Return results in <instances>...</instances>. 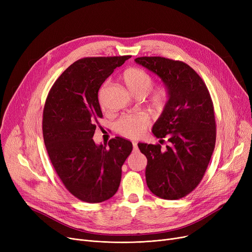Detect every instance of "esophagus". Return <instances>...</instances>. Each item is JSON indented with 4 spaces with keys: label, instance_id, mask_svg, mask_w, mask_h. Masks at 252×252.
Instances as JSON below:
<instances>
[{
    "label": "esophagus",
    "instance_id": "34e87169",
    "mask_svg": "<svg viewBox=\"0 0 252 252\" xmlns=\"http://www.w3.org/2000/svg\"><path fill=\"white\" fill-rule=\"evenodd\" d=\"M139 148H138V144L136 142H133V151L134 152H138Z\"/></svg>",
    "mask_w": 252,
    "mask_h": 252
}]
</instances>
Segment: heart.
Wrapping results in <instances>:
<instances>
[{
    "mask_svg": "<svg viewBox=\"0 0 252 252\" xmlns=\"http://www.w3.org/2000/svg\"><path fill=\"white\" fill-rule=\"evenodd\" d=\"M123 81L127 89L138 97H143L153 85V77L146 70L140 67H128L123 72ZM106 88L103 86L102 91ZM168 98L167 90L164 87L153 89L148 96V102L152 107L160 109L165 105ZM102 104V103H101ZM150 124L149 117L144 113L127 114L118 119L115 124V129L119 135L128 139L139 138Z\"/></svg>",
    "mask_w": 252,
    "mask_h": 252,
    "instance_id": "b5f03b06",
    "label": "heart"
}]
</instances>
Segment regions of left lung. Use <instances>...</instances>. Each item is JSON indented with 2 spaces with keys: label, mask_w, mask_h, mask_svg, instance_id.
<instances>
[{
  "label": "left lung",
  "mask_w": 252,
  "mask_h": 252,
  "mask_svg": "<svg viewBox=\"0 0 252 252\" xmlns=\"http://www.w3.org/2000/svg\"><path fill=\"white\" fill-rule=\"evenodd\" d=\"M135 61L159 76L167 88L168 101L152 133L160 144L139 143L147 157L145 175L149 190L157 197L177 200L201 182L215 150L217 126L208 89L192 67L164 57H139Z\"/></svg>",
  "instance_id": "8db88e82"
}]
</instances>
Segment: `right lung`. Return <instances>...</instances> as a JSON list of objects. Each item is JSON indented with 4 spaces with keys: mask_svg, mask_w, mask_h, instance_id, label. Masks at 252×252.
Listing matches in <instances>:
<instances>
[{
    "mask_svg": "<svg viewBox=\"0 0 252 252\" xmlns=\"http://www.w3.org/2000/svg\"><path fill=\"white\" fill-rule=\"evenodd\" d=\"M129 58L79 59L56 79L46 99L43 136L51 163L65 188L84 202H103L116 193L122 166L133 150V144L121 137L111 139L108 147L93 140L103 117L99 89Z\"/></svg>",
    "mask_w": 252,
    "mask_h": 252,
    "instance_id": "obj_1",
    "label": "right lung"
}]
</instances>
